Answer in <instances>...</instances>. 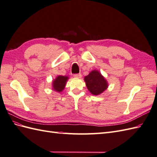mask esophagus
<instances>
[{"mask_svg":"<svg viewBox=\"0 0 157 157\" xmlns=\"http://www.w3.org/2000/svg\"><path fill=\"white\" fill-rule=\"evenodd\" d=\"M74 78H82V74H76L74 75Z\"/></svg>","mask_w":157,"mask_h":157,"instance_id":"1","label":"esophagus"}]
</instances>
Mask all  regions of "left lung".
I'll list each match as a JSON object with an SVG mask.
<instances>
[{"label": "left lung", "mask_w": 157, "mask_h": 157, "mask_svg": "<svg viewBox=\"0 0 157 157\" xmlns=\"http://www.w3.org/2000/svg\"><path fill=\"white\" fill-rule=\"evenodd\" d=\"M84 81L88 90L95 95L101 94L108 87L107 80L98 70L91 71L84 78Z\"/></svg>", "instance_id": "obj_1"}]
</instances>
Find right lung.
<instances>
[{"label":"right lung","mask_w":157,"mask_h":157,"mask_svg":"<svg viewBox=\"0 0 157 157\" xmlns=\"http://www.w3.org/2000/svg\"><path fill=\"white\" fill-rule=\"evenodd\" d=\"M68 79L67 76L58 75L52 82V87L53 90L58 91L61 92L65 88L66 82Z\"/></svg>","instance_id":"right-lung-1"}]
</instances>
